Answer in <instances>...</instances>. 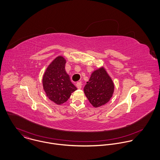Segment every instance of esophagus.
I'll return each instance as SVG.
<instances>
[{
  "label": "esophagus",
  "instance_id": "obj_1",
  "mask_svg": "<svg viewBox=\"0 0 160 160\" xmlns=\"http://www.w3.org/2000/svg\"><path fill=\"white\" fill-rule=\"evenodd\" d=\"M76 87H77L78 89H81V88H82V83H81V82H77V84H76Z\"/></svg>",
  "mask_w": 160,
  "mask_h": 160
}]
</instances>
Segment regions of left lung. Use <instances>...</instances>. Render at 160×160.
Listing matches in <instances>:
<instances>
[{
  "label": "left lung",
  "instance_id": "8db88e82",
  "mask_svg": "<svg viewBox=\"0 0 160 160\" xmlns=\"http://www.w3.org/2000/svg\"><path fill=\"white\" fill-rule=\"evenodd\" d=\"M114 84L104 67L96 69L84 86V92L94 108H98L108 103L112 97Z\"/></svg>",
  "mask_w": 160,
  "mask_h": 160
}]
</instances>
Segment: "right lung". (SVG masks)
Instances as JSON below:
<instances>
[{"label":"right lung","instance_id":"right-lung-1","mask_svg":"<svg viewBox=\"0 0 160 160\" xmlns=\"http://www.w3.org/2000/svg\"><path fill=\"white\" fill-rule=\"evenodd\" d=\"M66 63L63 56L57 57L47 67L42 77L47 97L57 105L66 102L71 93L77 90L65 71Z\"/></svg>","mask_w":160,"mask_h":160}]
</instances>
